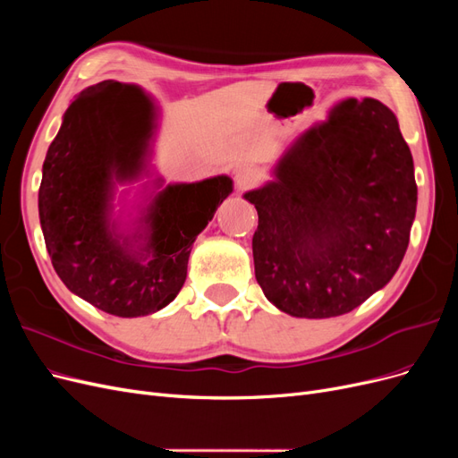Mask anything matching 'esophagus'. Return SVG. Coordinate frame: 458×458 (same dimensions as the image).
I'll list each match as a JSON object with an SVG mask.
<instances>
[{"mask_svg": "<svg viewBox=\"0 0 458 458\" xmlns=\"http://www.w3.org/2000/svg\"><path fill=\"white\" fill-rule=\"evenodd\" d=\"M258 172L250 165H242L237 172H234V185H237L239 191H246V189H252L258 183Z\"/></svg>", "mask_w": 458, "mask_h": 458, "instance_id": "obj_1", "label": "esophagus"}]
</instances>
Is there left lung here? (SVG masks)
<instances>
[{"label": "left lung", "instance_id": "1", "mask_svg": "<svg viewBox=\"0 0 458 458\" xmlns=\"http://www.w3.org/2000/svg\"><path fill=\"white\" fill-rule=\"evenodd\" d=\"M256 206V279L275 308L350 313L392 281L417 212L409 145L377 99H344L290 145Z\"/></svg>", "mask_w": 458, "mask_h": 458}]
</instances>
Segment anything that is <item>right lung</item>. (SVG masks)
I'll return each mask as SVG.
<instances>
[{"mask_svg":"<svg viewBox=\"0 0 458 458\" xmlns=\"http://www.w3.org/2000/svg\"><path fill=\"white\" fill-rule=\"evenodd\" d=\"M133 86L101 81L66 108L47 148L38 195L39 224L55 271L66 288L116 317L157 313L179 294L191 248L233 192V179L197 183L155 179L140 216L126 229L114 216L116 185L147 174L157 130L133 114Z\"/></svg>","mask_w":458,"mask_h":458,"instance_id":"obj_1","label":"right lung"}]
</instances>
